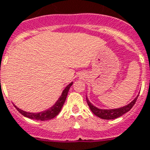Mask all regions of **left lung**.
<instances>
[{"instance_id":"obj_1","label":"left lung","mask_w":150,"mask_h":150,"mask_svg":"<svg viewBox=\"0 0 150 150\" xmlns=\"http://www.w3.org/2000/svg\"><path fill=\"white\" fill-rule=\"evenodd\" d=\"M138 96H136V98L134 99L132 102L128 104L127 106H125L121 108H117V109H111V110H103V109H99L97 107H94L93 105L91 103L89 102V100L87 99L86 97V101L87 103L89 105V108L91 110V111L96 116L99 117L100 118L105 119V120H111V119H115L119 117L122 116L123 114L129 111L132 107L135 105L136 100H137Z\"/></svg>"}]
</instances>
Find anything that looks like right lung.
<instances>
[{"label": "right lung", "mask_w": 150, "mask_h": 150, "mask_svg": "<svg viewBox=\"0 0 150 150\" xmlns=\"http://www.w3.org/2000/svg\"><path fill=\"white\" fill-rule=\"evenodd\" d=\"M73 82H71L70 84L68 85L65 89H64L63 93L61 94V96H60V98L57 101L56 103L50 107V109H48L47 110L45 111L40 112V113H29V112H25L24 110H22L19 108H18L16 106V109L18 110V111L19 112L20 114H22L23 116L29 117V118L34 119V120H40V121H47V120H50V119L54 118L59 114V112L61 111V108L63 107L64 103L65 102L66 97L68 95V90L70 89V87L71 86Z\"/></svg>", "instance_id": "1"}]
</instances>
